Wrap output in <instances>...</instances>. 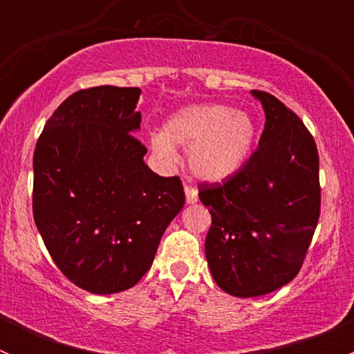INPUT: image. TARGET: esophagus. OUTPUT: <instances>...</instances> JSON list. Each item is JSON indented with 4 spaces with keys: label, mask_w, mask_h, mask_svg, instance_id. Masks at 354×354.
I'll list each match as a JSON object with an SVG mask.
<instances>
[{
    "label": "esophagus",
    "mask_w": 354,
    "mask_h": 354,
    "mask_svg": "<svg viewBox=\"0 0 354 354\" xmlns=\"http://www.w3.org/2000/svg\"><path fill=\"white\" fill-rule=\"evenodd\" d=\"M185 195H187V203H197L198 192L192 187H185Z\"/></svg>",
    "instance_id": "obj_1"
}]
</instances>
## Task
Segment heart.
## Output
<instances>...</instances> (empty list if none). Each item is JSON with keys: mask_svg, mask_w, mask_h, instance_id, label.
Returning <instances> with one entry per match:
<instances>
[{"mask_svg": "<svg viewBox=\"0 0 354 354\" xmlns=\"http://www.w3.org/2000/svg\"><path fill=\"white\" fill-rule=\"evenodd\" d=\"M255 133V121L246 111L226 104H198L167 118L162 131L149 137V147L166 166L176 162V147L185 149L195 176L221 181L248 160Z\"/></svg>", "mask_w": 354, "mask_h": 354, "instance_id": "obj_1", "label": "heart"}]
</instances>
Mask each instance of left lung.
Wrapping results in <instances>:
<instances>
[{
	"label": "left lung",
	"instance_id": "1",
	"mask_svg": "<svg viewBox=\"0 0 354 354\" xmlns=\"http://www.w3.org/2000/svg\"><path fill=\"white\" fill-rule=\"evenodd\" d=\"M252 95L266 113L259 149L234 176L198 192L212 216L205 238L210 274L238 298L267 295L295 279L320 214L315 140L279 99L262 91Z\"/></svg>",
	"mask_w": 354,
	"mask_h": 354
}]
</instances>
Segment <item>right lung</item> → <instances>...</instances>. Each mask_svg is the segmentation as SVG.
Returning a JSON list of instances; mask_svg holds the SVG:
<instances>
[{
    "instance_id": "1",
    "label": "right lung",
    "mask_w": 354,
    "mask_h": 354,
    "mask_svg": "<svg viewBox=\"0 0 354 354\" xmlns=\"http://www.w3.org/2000/svg\"><path fill=\"white\" fill-rule=\"evenodd\" d=\"M140 94L111 85L75 92L35 145V226L58 269L94 295L133 288L185 205L180 178L144 162Z\"/></svg>"
}]
</instances>
